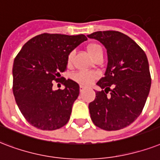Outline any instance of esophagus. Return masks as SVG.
Returning a JSON list of instances; mask_svg holds the SVG:
<instances>
[{
	"instance_id": "esophagus-1",
	"label": "esophagus",
	"mask_w": 160,
	"mask_h": 160,
	"mask_svg": "<svg viewBox=\"0 0 160 160\" xmlns=\"http://www.w3.org/2000/svg\"><path fill=\"white\" fill-rule=\"evenodd\" d=\"M79 89H80V92H83L84 90H85V87L80 85V87H79Z\"/></svg>"
}]
</instances>
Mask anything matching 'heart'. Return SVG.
<instances>
[{"mask_svg": "<svg viewBox=\"0 0 160 160\" xmlns=\"http://www.w3.org/2000/svg\"><path fill=\"white\" fill-rule=\"evenodd\" d=\"M88 51L89 54L91 56L93 60H96L97 58L102 57L103 55V51H102V47L99 44L97 43H92L88 46ZM74 51H72L68 54V65H71L72 59L74 57ZM97 78V74L94 72H78L72 75V79L74 81L78 82L81 85L88 86L92 82Z\"/></svg>", "mask_w": 160, "mask_h": 160, "instance_id": "heart-1", "label": "heart"}]
</instances>
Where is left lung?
<instances>
[{
  "mask_svg": "<svg viewBox=\"0 0 160 160\" xmlns=\"http://www.w3.org/2000/svg\"><path fill=\"white\" fill-rule=\"evenodd\" d=\"M88 38L102 43L108 58L104 77L97 82L102 90L88 105L92 121L104 130H119L143 111L151 86L148 58L133 39L119 32H96Z\"/></svg>",
  "mask_w": 160,
  "mask_h": 160,
  "instance_id": "8db88e82",
  "label": "left lung"
}]
</instances>
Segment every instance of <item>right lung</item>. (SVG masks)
I'll return each instance as SVG.
<instances>
[{
	"label": "right lung",
	"instance_id": "1",
	"mask_svg": "<svg viewBox=\"0 0 160 160\" xmlns=\"http://www.w3.org/2000/svg\"><path fill=\"white\" fill-rule=\"evenodd\" d=\"M85 35L42 33L30 39L13 63V94L27 122L42 130H55L66 125L79 85L60 78L67 70L68 54L84 41ZM65 88L54 91L53 81Z\"/></svg>",
	"mask_w": 160,
	"mask_h": 160
}]
</instances>
